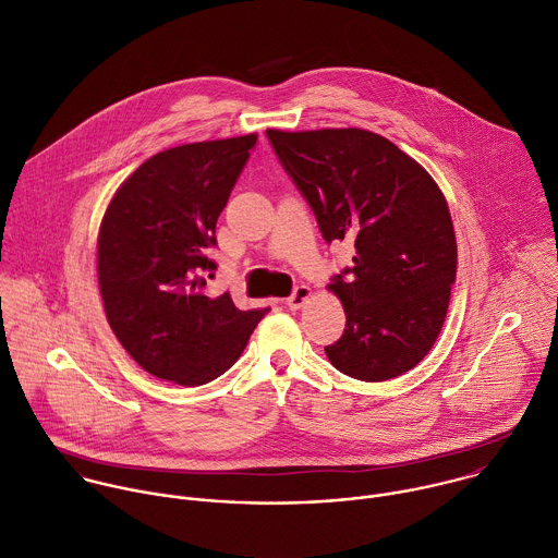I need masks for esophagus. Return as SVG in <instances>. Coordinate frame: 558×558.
<instances>
[{
    "instance_id": "obj_1",
    "label": "esophagus",
    "mask_w": 558,
    "mask_h": 558,
    "mask_svg": "<svg viewBox=\"0 0 558 558\" xmlns=\"http://www.w3.org/2000/svg\"><path fill=\"white\" fill-rule=\"evenodd\" d=\"M308 298H311V289H308L306 284H300V287H295L293 293L287 298V306H289L291 311H298V308H302V306L306 304Z\"/></svg>"
}]
</instances>
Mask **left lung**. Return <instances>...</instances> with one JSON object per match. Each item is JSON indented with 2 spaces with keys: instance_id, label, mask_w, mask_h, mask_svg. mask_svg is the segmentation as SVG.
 I'll use <instances>...</instances> for the list:
<instances>
[{
  "instance_id": "1",
  "label": "left lung",
  "mask_w": 558,
  "mask_h": 558,
  "mask_svg": "<svg viewBox=\"0 0 558 558\" xmlns=\"http://www.w3.org/2000/svg\"><path fill=\"white\" fill-rule=\"evenodd\" d=\"M267 138L324 241L356 250L328 284L345 311L341 339L326 345L330 363L365 383L413 369L444 328L457 280L454 226L437 182L369 130H267Z\"/></svg>"
}]
</instances>
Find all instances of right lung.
Listing matches in <instances>:
<instances>
[{"mask_svg":"<svg viewBox=\"0 0 558 558\" xmlns=\"http://www.w3.org/2000/svg\"><path fill=\"white\" fill-rule=\"evenodd\" d=\"M256 134L189 143L147 158L114 193L97 239L108 324L151 376L199 387L228 372L269 308L208 298L215 226Z\"/></svg>","mask_w":558,"mask_h":558,"instance_id":"obj_1","label":"right lung"}]
</instances>
